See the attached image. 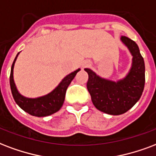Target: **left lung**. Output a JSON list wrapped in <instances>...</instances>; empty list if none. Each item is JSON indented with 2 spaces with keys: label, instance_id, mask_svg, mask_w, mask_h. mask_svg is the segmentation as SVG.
<instances>
[{
  "label": "left lung",
  "instance_id": "1",
  "mask_svg": "<svg viewBox=\"0 0 156 156\" xmlns=\"http://www.w3.org/2000/svg\"><path fill=\"white\" fill-rule=\"evenodd\" d=\"M133 55V65L126 78L117 83L100 78L93 71L85 69L88 73L87 87L92 103L97 110L109 115H119L130 110L142 95L145 86V63L138 46L128 37L122 36Z\"/></svg>",
  "mask_w": 156,
  "mask_h": 156
}]
</instances>
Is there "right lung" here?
Here are the masks:
<instances>
[{
  "instance_id": "right-lung-1",
  "label": "right lung",
  "mask_w": 156,
  "mask_h": 156,
  "mask_svg": "<svg viewBox=\"0 0 156 156\" xmlns=\"http://www.w3.org/2000/svg\"><path fill=\"white\" fill-rule=\"evenodd\" d=\"M18 55L19 53L17 54L14 62L12 64L10 76H9L10 89H11L12 95H13L15 102L22 110L33 116L44 117V116L51 115L57 112L62 107L63 103L65 101V93H66L68 87L80 69H78L76 71L66 76L61 81V83L58 85L56 88L53 90L51 93L47 94L44 97L35 98V99L26 98L19 93L16 86H15V82H14V78H13V69H14V65H15V60L17 59Z\"/></svg>"
}]
</instances>
